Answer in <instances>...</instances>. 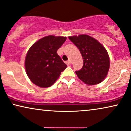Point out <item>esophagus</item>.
Returning a JSON list of instances; mask_svg holds the SVG:
<instances>
[{
	"label": "esophagus",
	"mask_w": 131,
	"mask_h": 131,
	"mask_svg": "<svg viewBox=\"0 0 131 131\" xmlns=\"http://www.w3.org/2000/svg\"><path fill=\"white\" fill-rule=\"evenodd\" d=\"M66 64H67V65H70V64H71V61L70 60H69V61H66Z\"/></svg>",
	"instance_id": "1"
}]
</instances>
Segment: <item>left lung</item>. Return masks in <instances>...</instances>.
I'll use <instances>...</instances> for the list:
<instances>
[{"instance_id":"left-lung-1","label":"left lung","mask_w":131,"mask_h":131,"mask_svg":"<svg viewBox=\"0 0 131 131\" xmlns=\"http://www.w3.org/2000/svg\"><path fill=\"white\" fill-rule=\"evenodd\" d=\"M79 49L84 65L76 71L78 78L85 84L94 85L102 82L110 69V57L106 49L97 40L87 35L69 37Z\"/></svg>"}]
</instances>
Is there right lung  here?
<instances>
[{"instance_id":"add662e5","label":"right lung","mask_w":131,"mask_h":131,"mask_svg":"<svg viewBox=\"0 0 131 131\" xmlns=\"http://www.w3.org/2000/svg\"><path fill=\"white\" fill-rule=\"evenodd\" d=\"M66 39V37L49 35L38 40L29 49L25 69L30 80L36 85L41 88L52 86L67 68L57 53Z\"/></svg>"}]
</instances>
